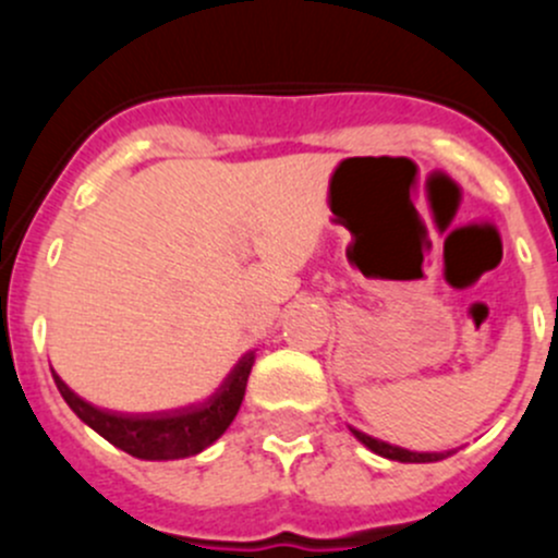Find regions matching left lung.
<instances>
[{
	"instance_id": "obj_1",
	"label": "left lung",
	"mask_w": 558,
	"mask_h": 558,
	"mask_svg": "<svg viewBox=\"0 0 558 558\" xmlns=\"http://www.w3.org/2000/svg\"><path fill=\"white\" fill-rule=\"evenodd\" d=\"M351 432H353V435H356L359 442H364V446L369 448V451H375L378 456H386V459H391V461H410V464H424V461H440V459H446V456H451V451H448V453H415V451H404V448L388 446V442L375 440V437L364 435V432H359V429H351Z\"/></svg>"
}]
</instances>
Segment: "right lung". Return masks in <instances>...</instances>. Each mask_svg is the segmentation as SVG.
<instances>
[{
    "instance_id": "obj_1",
    "label": "right lung",
    "mask_w": 558,
    "mask_h": 558,
    "mask_svg": "<svg viewBox=\"0 0 558 558\" xmlns=\"http://www.w3.org/2000/svg\"><path fill=\"white\" fill-rule=\"evenodd\" d=\"M251 367L253 353H245L238 367L232 369V375L223 380V386L207 402L156 415L107 413V410L83 402L77 393H72L64 386L59 375H53V380L64 402L72 408V413L83 424L92 426L94 432H99L107 442H112V446L134 456V459L167 461L205 451L229 429L240 404H243Z\"/></svg>"
}]
</instances>
